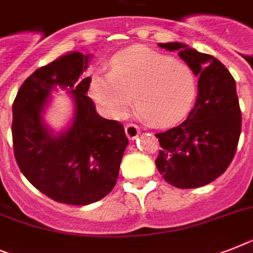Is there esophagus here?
Here are the masks:
<instances>
[{"instance_id": "34e87169", "label": "esophagus", "mask_w": 253, "mask_h": 253, "mask_svg": "<svg viewBox=\"0 0 253 253\" xmlns=\"http://www.w3.org/2000/svg\"><path fill=\"white\" fill-rule=\"evenodd\" d=\"M125 132H126V136L130 140H135L137 136H139V127L133 123H128L126 127H125Z\"/></svg>"}]
</instances>
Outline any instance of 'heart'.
Returning a JSON list of instances; mask_svg holds the SVG:
<instances>
[{"instance_id": "1", "label": "heart", "mask_w": 253, "mask_h": 253, "mask_svg": "<svg viewBox=\"0 0 253 253\" xmlns=\"http://www.w3.org/2000/svg\"><path fill=\"white\" fill-rule=\"evenodd\" d=\"M197 94L190 67L143 46L114 55L109 73L92 74L88 95L103 116L121 120L132 97L146 120L158 127L172 126L188 114Z\"/></svg>"}]
</instances>
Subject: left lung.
<instances>
[{"instance_id": "1", "label": "left lung", "mask_w": 253, "mask_h": 253, "mask_svg": "<svg viewBox=\"0 0 253 253\" xmlns=\"http://www.w3.org/2000/svg\"><path fill=\"white\" fill-rule=\"evenodd\" d=\"M177 51L198 77V95L188 118L177 127L157 133L159 173L180 189L207 185L225 172L241 136L242 114L235 81L221 61L180 42L158 43Z\"/></svg>"}]
</instances>
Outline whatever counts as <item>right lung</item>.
Returning <instances> with one entry per match:
<instances>
[{"label": "right lung", "instance_id": "add662e5", "mask_svg": "<svg viewBox=\"0 0 253 253\" xmlns=\"http://www.w3.org/2000/svg\"><path fill=\"white\" fill-rule=\"evenodd\" d=\"M91 56L72 51L38 68L12 104V143L19 169L40 192L67 205L86 206L109 194L128 145L122 125L99 116L87 96L91 78L81 76ZM58 88L71 96L74 116L56 133L43 116Z\"/></svg>", "mask_w": 253, "mask_h": 253}]
</instances>
